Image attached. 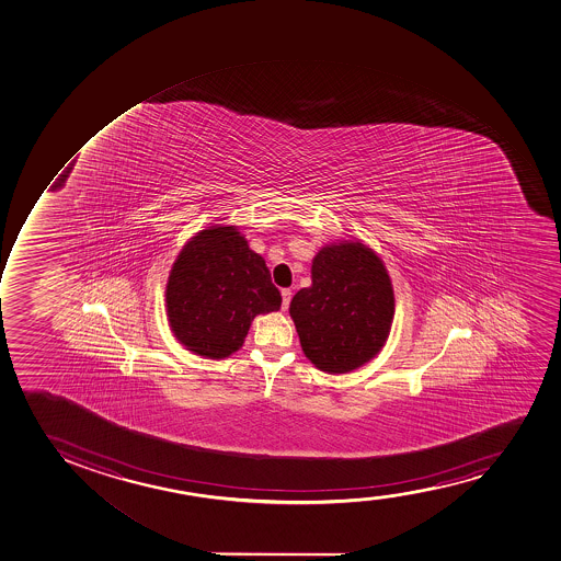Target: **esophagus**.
<instances>
[{"instance_id":"esophagus-1","label":"esophagus","mask_w":561,"mask_h":561,"mask_svg":"<svg viewBox=\"0 0 561 561\" xmlns=\"http://www.w3.org/2000/svg\"><path fill=\"white\" fill-rule=\"evenodd\" d=\"M290 296H293L290 289H282V309H284V311H287V308H289Z\"/></svg>"}]
</instances>
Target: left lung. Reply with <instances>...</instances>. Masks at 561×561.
<instances>
[{
    "label": "left lung",
    "mask_w": 561,
    "mask_h": 561,
    "mask_svg": "<svg viewBox=\"0 0 561 561\" xmlns=\"http://www.w3.org/2000/svg\"><path fill=\"white\" fill-rule=\"evenodd\" d=\"M306 358L321 371L343 375L375 358L390 335L396 298L382 259L359 240L317 252L311 285L289 308Z\"/></svg>",
    "instance_id": "left-lung-1"
}]
</instances>
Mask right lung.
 Here are the masks:
<instances>
[{
    "label": "right lung",
    "mask_w": 561,
    "mask_h": 561,
    "mask_svg": "<svg viewBox=\"0 0 561 561\" xmlns=\"http://www.w3.org/2000/svg\"><path fill=\"white\" fill-rule=\"evenodd\" d=\"M282 295L265 259L234 226H210L183 245L165 285L171 332L190 353L224 359L244 343L252 321L277 311Z\"/></svg>",
    "instance_id": "obj_1"
}]
</instances>
